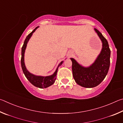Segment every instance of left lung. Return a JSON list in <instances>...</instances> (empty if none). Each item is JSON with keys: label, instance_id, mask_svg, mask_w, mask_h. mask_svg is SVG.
<instances>
[{"label": "left lung", "instance_id": "left-lung-1", "mask_svg": "<svg viewBox=\"0 0 123 123\" xmlns=\"http://www.w3.org/2000/svg\"><path fill=\"white\" fill-rule=\"evenodd\" d=\"M94 30L102 42L101 50L95 61L86 67L70 58L74 80L77 84L85 88H93L99 85L106 76L110 68L111 51L109 43L100 32L96 29Z\"/></svg>", "mask_w": 123, "mask_h": 123}]
</instances>
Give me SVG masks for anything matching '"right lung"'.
Listing matches in <instances>:
<instances>
[{
    "mask_svg": "<svg viewBox=\"0 0 123 123\" xmlns=\"http://www.w3.org/2000/svg\"><path fill=\"white\" fill-rule=\"evenodd\" d=\"M39 26L36 27L29 34L27 37H26L25 39L22 48V57H21V66L22 68L23 72L25 76L27 79L30 81L31 84H32L35 87H38L40 88H47L49 86H50L51 85H53L56 79V75L57 73V70L59 67L62 65V64L63 63V61H61L58 65L56 69L55 72L53 74L49 76H38V75H35L29 72L28 70H27L25 65L24 63V54L26 48L27 46V44H28L29 39L31 38V37L32 36L33 34L36 29L38 28Z\"/></svg>",
    "mask_w": 123,
    "mask_h": 123,
    "instance_id": "obj_1",
    "label": "right lung"
}]
</instances>
